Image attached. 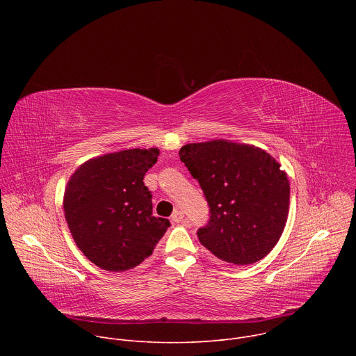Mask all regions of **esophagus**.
<instances>
[{"label": "esophagus", "instance_id": "34e87169", "mask_svg": "<svg viewBox=\"0 0 356 356\" xmlns=\"http://www.w3.org/2000/svg\"><path fill=\"white\" fill-rule=\"evenodd\" d=\"M183 218H184V213L181 210H175L173 211V214H172V221L173 222H180V221H183Z\"/></svg>", "mask_w": 356, "mask_h": 356}]
</instances>
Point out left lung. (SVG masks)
I'll list each match as a JSON object with an SVG mask.
<instances>
[{
  "instance_id": "left-lung-1",
  "label": "left lung",
  "mask_w": 356,
  "mask_h": 356,
  "mask_svg": "<svg viewBox=\"0 0 356 356\" xmlns=\"http://www.w3.org/2000/svg\"><path fill=\"white\" fill-rule=\"evenodd\" d=\"M210 207L197 229L201 245L231 265L265 258L284 229L290 186L280 165L265 150L228 140L188 143L179 152Z\"/></svg>"
}]
</instances>
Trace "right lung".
Returning a JSON list of instances; mask_svg holds the SVG:
<instances>
[{
  "mask_svg": "<svg viewBox=\"0 0 356 356\" xmlns=\"http://www.w3.org/2000/svg\"><path fill=\"white\" fill-rule=\"evenodd\" d=\"M158 149H128L91 159L67 183L63 209L76 245L98 268L125 272L149 258L170 227L152 216L145 173Z\"/></svg>",
  "mask_w": 356,
  "mask_h": 356,
  "instance_id": "1",
  "label": "right lung"
}]
</instances>
